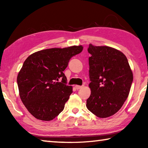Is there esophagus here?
I'll return each mask as SVG.
<instances>
[{
  "label": "esophagus",
  "mask_w": 148,
  "mask_h": 148,
  "mask_svg": "<svg viewBox=\"0 0 148 148\" xmlns=\"http://www.w3.org/2000/svg\"><path fill=\"white\" fill-rule=\"evenodd\" d=\"M75 87H76V89H79L82 88V86H75Z\"/></svg>",
  "instance_id": "34e87169"
}]
</instances>
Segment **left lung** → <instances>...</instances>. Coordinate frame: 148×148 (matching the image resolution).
Returning a JSON list of instances; mask_svg holds the SVG:
<instances>
[{
    "mask_svg": "<svg viewBox=\"0 0 148 148\" xmlns=\"http://www.w3.org/2000/svg\"><path fill=\"white\" fill-rule=\"evenodd\" d=\"M89 78L91 95L86 106L101 118L113 116L129 96L133 75L126 56L108 46L89 44Z\"/></svg>",
    "mask_w": 148,
    "mask_h": 148,
    "instance_id": "obj_1",
    "label": "left lung"
}]
</instances>
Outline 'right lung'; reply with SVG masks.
<instances>
[{
  "label": "right lung",
  "instance_id": "obj_1",
  "mask_svg": "<svg viewBox=\"0 0 148 148\" xmlns=\"http://www.w3.org/2000/svg\"><path fill=\"white\" fill-rule=\"evenodd\" d=\"M82 50V46L43 49L25 61L17 86L21 101L35 118L51 121L63 110L72 92L63 71L70 59Z\"/></svg>",
  "mask_w": 148,
  "mask_h": 148
}]
</instances>
